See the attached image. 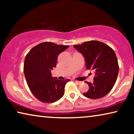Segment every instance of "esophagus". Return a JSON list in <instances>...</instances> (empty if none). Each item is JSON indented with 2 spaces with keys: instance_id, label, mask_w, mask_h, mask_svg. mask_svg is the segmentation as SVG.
Masks as SVG:
<instances>
[{
  "instance_id": "obj_1",
  "label": "esophagus",
  "mask_w": 134,
  "mask_h": 134,
  "mask_svg": "<svg viewBox=\"0 0 134 134\" xmlns=\"http://www.w3.org/2000/svg\"><path fill=\"white\" fill-rule=\"evenodd\" d=\"M74 82L76 83V84H77V85H79V84H80L82 83L81 82H79V81H77V80H74Z\"/></svg>"
}]
</instances>
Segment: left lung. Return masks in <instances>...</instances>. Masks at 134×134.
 Returning <instances> with one entry per match:
<instances>
[{
    "mask_svg": "<svg viewBox=\"0 0 134 134\" xmlns=\"http://www.w3.org/2000/svg\"><path fill=\"white\" fill-rule=\"evenodd\" d=\"M74 47L85 58L86 68L94 72L93 83L85 82L89 86L84 96L90 99H99L107 94L114 86L118 77L119 66L114 51L98 41H90Z\"/></svg>",
    "mask_w": 134,
    "mask_h": 134,
    "instance_id": "obj_1",
    "label": "left lung"
}]
</instances>
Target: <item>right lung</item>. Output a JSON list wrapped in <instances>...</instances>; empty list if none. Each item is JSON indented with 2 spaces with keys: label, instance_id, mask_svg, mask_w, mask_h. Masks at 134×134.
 <instances>
[{
  "label": "right lung",
  "instance_id": "add662e5",
  "mask_svg": "<svg viewBox=\"0 0 134 134\" xmlns=\"http://www.w3.org/2000/svg\"><path fill=\"white\" fill-rule=\"evenodd\" d=\"M68 47L44 42L33 47L25 57V79L31 92L40 101L52 103L63 96L65 86L70 79L58 80L52 77L51 71L56 66L58 55Z\"/></svg>",
  "mask_w": 134,
  "mask_h": 134
}]
</instances>
